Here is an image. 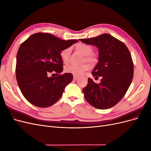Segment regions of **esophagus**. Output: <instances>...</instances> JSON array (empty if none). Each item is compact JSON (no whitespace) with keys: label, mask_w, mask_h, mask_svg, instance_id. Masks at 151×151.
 Wrapping results in <instances>:
<instances>
[{"label":"esophagus","mask_w":151,"mask_h":151,"mask_svg":"<svg viewBox=\"0 0 151 151\" xmlns=\"http://www.w3.org/2000/svg\"><path fill=\"white\" fill-rule=\"evenodd\" d=\"M79 76H76V75H74V76H73V78H74V80H76L78 79Z\"/></svg>","instance_id":"esophagus-1"}]
</instances>
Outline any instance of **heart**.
<instances>
[{
	"label": "heart",
	"instance_id": "obj_1",
	"mask_svg": "<svg viewBox=\"0 0 151 151\" xmlns=\"http://www.w3.org/2000/svg\"><path fill=\"white\" fill-rule=\"evenodd\" d=\"M76 49L83 54L85 57V60L90 63H94L96 61V58L89 55L93 52V48L88 45L84 43H78L76 45ZM70 53V48H66L61 50L60 52V57L63 62L67 63L68 61L69 55ZM90 68L89 64H84L82 65H70L66 68V71L68 73H70L76 76H81L83 74L85 71L88 70Z\"/></svg>",
	"mask_w": 151,
	"mask_h": 151
}]
</instances>
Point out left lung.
Instances as JSON below:
<instances>
[{
  "label": "left lung",
  "mask_w": 151,
  "mask_h": 151,
  "mask_svg": "<svg viewBox=\"0 0 151 151\" xmlns=\"http://www.w3.org/2000/svg\"><path fill=\"white\" fill-rule=\"evenodd\" d=\"M79 40L98 48L99 62L92 75L102 76L99 84L88 79L83 89L85 99L97 109L110 108L123 98L131 84L134 77L131 54L124 43L107 33Z\"/></svg>",
  "instance_id": "left-lung-1"
}]
</instances>
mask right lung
<instances>
[{
  "label": "right lung",
  "instance_id": "1",
  "mask_svg": "<svg viewBox=\"0 0 151 151\" xmlns=\"http://www.w3.org/2000/svg\"><path fill=\"white\" fill-rule=\"evenodd\" d=\"M78 42L62 40L49 33H37L22 43L16 57V76L22 95L32 104L47 108L61 98L73 76L70 73L48 77L52 72L60 74L63 62L60 52Z\"/></svg>",
  "mask_w": 151,
  "mask_h": 151
}]
</instances>
